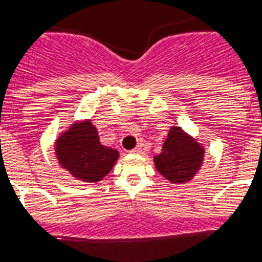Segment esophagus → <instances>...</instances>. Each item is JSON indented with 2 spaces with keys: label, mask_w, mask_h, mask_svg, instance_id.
I'll return each instance as SVG.
<instances>
[{
  "label": "esophagus",
  "mask_w": 262,
  "mask_h": 262,
  "mask_svg": "<svg viewBox=\"0 0 262 262\" xmlns=\"http://www.w3.org/2000/svg\"><path fill=\"white\" fill-rule=\"evenodd\" d=\"M141 149H143V147H141V145H137L136 148L132 149L130 152H132V154H140V152H141Z\"/></svg>",
  "instance_id": "esophagus-1"
}]
</instances>
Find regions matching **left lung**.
Masks as SVG:
<instances>
[{
    "label": "left lung",
    "instance_id": "obj_1",
    "mask_svg": "<svg viewBox=\"0 0 262 262\" xmlns=\"http://www.w3.org/2000/svg\"><path fill=\"white\" fill-rule=\"evenodd\" d=\"M203 161V148L183 132L171 127L162 147V152L154 158L157 170L171 183L183 184L192 179Z\"/></svg>",
    "mask_w": 262,
    "mask_h": 262
}]
</instances>
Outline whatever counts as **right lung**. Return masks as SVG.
<instances>
[{"mask_svg": "<svg viewBox=\"0 0 262 262\" xmlns=\"http://www.w3.org/2000/svg\"><path fill=\"white\" fill-rule=\"evenodd\" d=\"M60 165L79 180L99 181L113 169L117 149L100 144L96 127L86 121L71 126L56 141Z\"/></svg>", "mask_w": 262, "mask_h": 262, "instance_id": "right-lung-1", "label": "right lung"}]
</instances>
